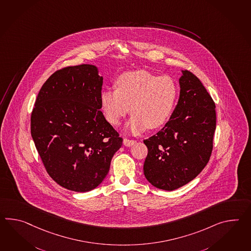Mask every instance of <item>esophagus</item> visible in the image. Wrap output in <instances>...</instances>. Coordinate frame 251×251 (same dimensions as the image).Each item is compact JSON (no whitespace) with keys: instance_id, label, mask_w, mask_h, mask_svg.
Masks as SVG:
<instances>
[{"instance_id":"esophagus-1","label":"esophagus","mask_w":251,"mask_h":251,"mask_svg":"<svg viewBox=\"0 0 251 251\" xmlns=\"http://www.w3.org/2000/svg\"><path fill=\"white\" fill-rule=\"evenodd\" d=\"M136 141L134 139H128L127 138H124L123 139V144L126 147H130V146L133 145Z\"/></svg>"}]
</instances>
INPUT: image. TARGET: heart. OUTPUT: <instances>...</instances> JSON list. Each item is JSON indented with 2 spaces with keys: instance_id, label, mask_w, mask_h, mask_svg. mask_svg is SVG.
<instances>
[{
  "instance_id": "1",
  "label": "heart",
  "mask_w": 251,
  "mask_h": 251,
  "mask_svg": "<svg viewBox=\"0 0 251 251\" xmlns=\"http://www.w3.org/2000/svg\"><path fill=\"white\" fill-rule=\"evenodd\" d=\"M116 89L100 94V108L106 120L113 125L130 112L131 132H141L147 127L164 126L173 114L178 97V86L173 78L157 75L146 70L125 72L117 78Z\"/></svg>"
}]
</instances>
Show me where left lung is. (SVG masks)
I'll return each mask as SVG.
<instances>
[{"label": "left lung", "mask_w": 251, "mask_h": 251, "mask_svg": "<svg viewBox=\"0 0 251 251\" xmlns=\"http://www.w3.org/2000/svg\"><path fill=\"white\" fill-rule=\"evenodd\" d=\"M180 96L169 122L144 139L143 170L156 188L173 191L189 183L212 155L216 128L215 103L198 77L188 70L179 79Z\"/></svg>", "instance_id": "1"}]
</instances>
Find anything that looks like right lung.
Returning <instances> with one entry per match:
<instances>
[{
  "label": "right lung",
  "mask_w": 251,
  "mask_h": 251,
  "mask_svg": "<svg viewBox=\"0 0 251 251\" xmlns=\"http://www.w3.org/2000/svg\"><path fill=\"white\" fill-rule=\"evenodd\" d=\"M101 85L95 66L63 67L42 85L31 112V136L46 171L75 192L97 187L123 145L100 110Z\"/></svg>",
  "instance_id": "right-lung-1"
}]
</instances>
